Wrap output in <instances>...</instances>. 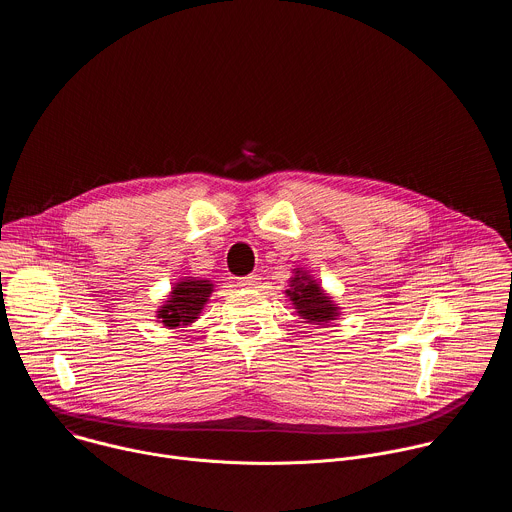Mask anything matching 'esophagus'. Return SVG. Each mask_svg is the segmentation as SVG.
I'll return each mask as SVG.
<instances>
[{"label":"esophagus","mask_w":512,"mask_h":512,"mask_svg":"<svg viewBox=\"0 0 512 512\" xmlns=\"http://www.w3.org/2000/svg\"><path fill=\"white\" fill-rule=\"evenodd\" d=\"M257 283H259V277H257V275H249V277L239 279V285H241V287H255Z\"/></svg>","instance_id":"34e87169"}]
</instances>
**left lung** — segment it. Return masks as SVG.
I'll use <instances>...</instances> for the list:
<instances>
[{"label": "left lung", "instance_id": "left-lung-1", "mask_svg": "<svg viewBox=\"0 0 512 512\" xmlns=\"http://www.w3.org/2000/svg\"><path fill=\"white\" fill-rule=\"evenodd\" d=\"M299 317L307 323L325 325L331 319H337L339 307L333 299L321 289V285L303 269H293V277L289 281V289L285 291Z\"/></svg>", "mask_w": 512, "mask_h": 512}]
</instances>
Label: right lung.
Segmentation results:
<instances>
[{
  "mask_svg": "<svg viewBox=\"0 0 512 512\" xmlns=\"http://www.w3.org/2000/svg\"><path fill=\"white\" fill-rule=\"evenodd\" d=\"M211 293H213V283L209 279H197V277L181 279L179 283H175L173 291H170L166 303L158 309L156 317L168 329L191 325L195 319H199Z\"/></svg>",
  "mask_w": 512,
  "mask_h": 512,
  "instance_id": "right-lung-1",
  "label": "right lung"
}]
</instances>
